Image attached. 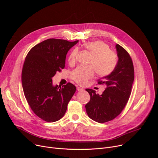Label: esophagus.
<instances>
[{"instance_id": "esophagus-1", "label": "esophagus", "mask_w": 158, "mask_h": 158, "mask_svg": "<svg viewBox=\"0 0 158 158\" xmlns=\"http://www.w3.org/2000/svg\"><path fill=\"white\" fill-rule=\"evenodd\" d=\"M77 90L78 91H83V89L82 88V87H77Z\"/></svg>"}]
</instances>
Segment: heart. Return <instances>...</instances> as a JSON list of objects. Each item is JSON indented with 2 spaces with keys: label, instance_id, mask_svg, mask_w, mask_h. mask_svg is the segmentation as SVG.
Here are the masks:
<instances>
[{
  "label": "heart",
  "instance_id": "1",
  "mask_svg": "<svg viewBox=\"0 0 158 158\" xmlns=\"http://www.w3.org/2000/svg\"><path fill=\"white\" fill-rule=\"evenodd\" d=\"M84 48L93 56L89 62L92 66H79L72 72L71 77L77 83L84 84L88 79L93 77L94 69L101 76L108 75L114 70L117 64V55L109 49L108 44L102 40H96L85 43ZM77 53V48H74L71 51L68 57L70 64L75 63Z\"/></svg>",
  "mask_w": 158,
  "mask_h": 158
}]
</instances>
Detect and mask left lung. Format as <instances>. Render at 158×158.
<instances>
[{
    "mask_svg": "<svg viewBox=\"0 0 158 158\" xmlns=\"http://www.w3.org/2000/svg\"><path fill=\"white\" fill-rule=\"evenodd\" d=\"M118 60L110 74L102 78L99 84L106 88L101 95L93 89H86L90 101L85 106L88 116L99 123L111 121L124 108L131 93L134 79L132 59L128 52L119 44L116 45Z\"/></svg>",
    "mask_w": 158,
    "mask_h": 158,
    "instance_id": "obj_1",
    "label": "left lung"
}]
</instances>
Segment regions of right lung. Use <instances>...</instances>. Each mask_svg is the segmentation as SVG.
I'll use <instances>...</instances> for the list:
<instances>
[{"label":"right lung","mask_w":158,"mask_h":158,"mask_svg":"<svg viewBox=\"0 0 158 158\" xmlns=\"http://www.w3.org/2000/svg\"><path fill=\"white\" fill-rule=\"evenodd\" d=\"M78 42L49 39L35 45L26 57L22 71L24 93L31 109L45 121L60 119L76 92L70 82L54 85L52 77L64 68L67 52Z\"/></svg>","instance_id":"right-lung-1"}]
</instances>
